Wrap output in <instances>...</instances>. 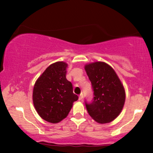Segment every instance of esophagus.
Returning a JSON list of instances; mask_svg holds the SVG:
<instances>
[{"mask_svg": "<svg viewBox=\"0 0 153 153\" xmlns=\"http://www.w3.org/2000/svg\"><path fill=\"white\" fill-rule=\"evenodd\" d=\"M82 99H83V94H81L79 97V101H81V100H82Z\"/></svg>", "mask_w": 153, "mask_h": 153, "instance_id": "esophagus-1", "label": "esophagus"}]
</instances>
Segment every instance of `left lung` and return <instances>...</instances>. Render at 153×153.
Masks as SVG:
<instances>
[{"mask_svg":"<svg viewBox=\"0 0 153 153\" xmlns=\"http://www.w3.org/2000/svg\"><path fill=\"white\" fill-rule=\"evenodd\" d=\"M85 70L92 83L93 101L85 103L87 111L98 123H108L122 111L125 101L123 83L109 65L97 61L86 64Z\"/></svg>","mask_w":153,"mask_h":153,"instance_id":"8db88e82","label":"left lung"}]
</instances>
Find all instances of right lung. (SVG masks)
Returning a JSON list of instances; mask_svg holds the SVG:
<instances>
[{
  "label": "right lung",
  "instance_id": "obj_1",
  "mask_svg": "<svg viewBox=\"0 0 153 153\" xmlns=\"http://www.w3.org/2000/svg\"><path fill=\"white\" fill-rule=\"evenodd\" d=\"M68 64L58 61L50 65L37 79L33 102L37 114L44 120L58 123L65 118L79 99L73 93L72 84L66 79Z\"/></svg>",
  "mask_w": 153,
  "mask_h": 153
}]
</instances>
